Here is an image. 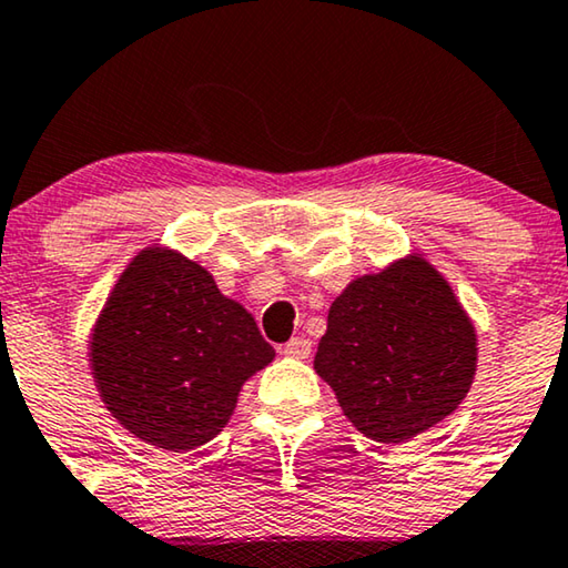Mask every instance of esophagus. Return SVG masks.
<instances>
[{"instance_id":"1","label":"esophagus","mask_w":568,"mask_h":568,"mask_svg":"<svg viewBox=\"0 0 568 568\" xmlns=\"http://www.w3.org/2000/svg\"><path fill=\"white\" fill-rule=\"evenodd\" d=\"M282 352H284L286 356H292V359H307L310 352H313V341L297 336V338L286 341Z\"/></svg>"}]
</instances>
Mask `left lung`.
<instances>
[{
  "label": "left lung",
  "mask_w": 568,
  "mask_h": 568,
  "mask_svg": "<svg viewBox=\"0 0 568 568\" xmlns=\"http://www.w3.org/2000/svg\"><path fill=\"white\" fill-rule=\"evenodd\" d=\"M476 354V331L445 276L408 255L338 294L315 372L364 437L400 445L460 406Z\"/></svg>",
  "instance_id": "1"
}]
</instances>
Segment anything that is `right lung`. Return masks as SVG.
<instances>
[{"mask_svg": "<svg viewBox=\"0 0 568 568\" xmlns=\"http://www.w3.org/2000/svg\"><path fill=\"white\" fill-rule=\"evenodd\" d=\"M271 359L253 315L196 261L162 247L129 263L90 341L108 410L139 439L173 453L214 439L240 387Z\"/></svg>", "mask_w": 568, "mask_h": 568, "instance_id": "add662e5", "label": "right lung"}]
</instances>
